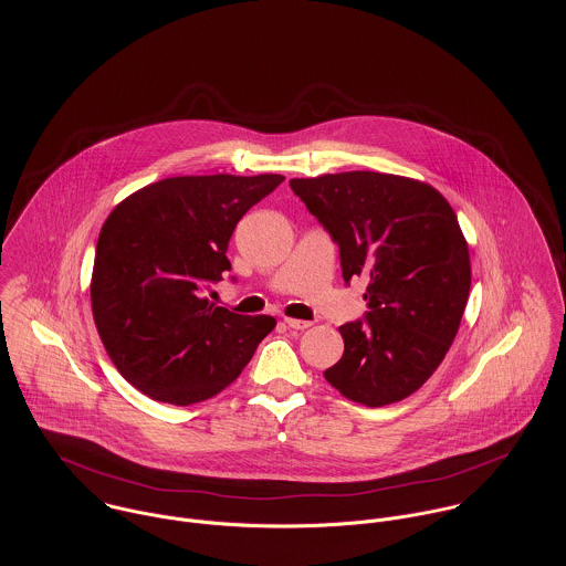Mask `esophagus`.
I'll return each instance as SVG.
<instances>
[{
  "instance_id": "1",
  "label": "esophagus",
  "mask_w": 566,
  "mask_h": 566,
  "mask_svg": "<svg viewBox=\"0 0 566 566\" xmlns=\"http://www.w3.org/2000/svg\"><path fill=\"white\" fill-rule=\"evenodd\" d=\"M285 324L290 326V328H296V331H303V328H310L312 323H307V321H296V318H285Z\"/></svg>"
}]
</instances>
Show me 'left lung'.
Segmentation results:
<instances>
[{
	"mask_svg": "<svg viewBox=\"0 0 566 566\" xmlns=\"http://www.w3.org/2000/svg\"><path fill=\"white\" fill-rule=\"evenodd\" d=\"M339 245L342 276L366 279V323L342 324V359L324 379L366 407L403 401L442 364L471 292L469 243L431 185L381 171L292 178Z\"/></svg>",
	"mask_w": 566,
	"mask_h": 566,
	"instance_id": "obj_1",
	"label": "left lung"
}]
</instances>
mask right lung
I'll return each instance as SVG.
<instances>
[{"mask_svg":"<svg viewBox=\"0 0 566 566\" xmlns=\"http://www.w3.org/2000/svg\"><path fill=\"white\" fill-rule=\"evenodd\" d=\"M285 176H176L124 198L106 218L91 274V310L119 375L161 403L207 401L231 386L272 316H240L205 290L231 270L243 213Z\"/></svg>","mask_w":566,"mask_h":566,"instance_id":"add662e5","label":"right lung"}]
</instances>
